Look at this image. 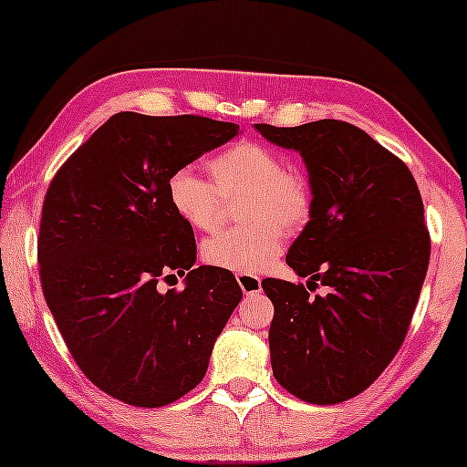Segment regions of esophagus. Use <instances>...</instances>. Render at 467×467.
<instances>
[{
    "mask_svg": "<svg viewBox=\"0 0 467 467\" xmlns=\"http://www.w3.org/2000/svg\"><path fill=\"white\" fill-rule=\"evenodd\" d=\"M235 280H238L240 289L244 291L246 296H254V293L261 291V278L254 276V274H238Z\"/></svg>",
    "mask_w": 467,
    "mask_h": 467,
    "instance_id": "obj_1",
    "label": "esophagus"
}]
</instances>
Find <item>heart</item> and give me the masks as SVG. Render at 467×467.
Wrapping results in <instances>:
<instances>
[{"instance_id":"obj_1","label":"heart","mask_w":467,"mask_h":467,"mask_svg":"<svg viewBox=\"0 0 467 467\" xmlns=\"http://www.w3.org/2000/svg\"><path fill=\"white\" fill-rule=\"evenodd\" d=\"M210 182L184 165L165 181V200L184 225L208 232L216 225L221 197L238 200L244 223L223 229L203 242V259L221 270L257 274L285 248V228L302 227L312 213V189L302 171L285 168L270 146L244 140L208 161Z\"/></svg>"}]
</instances>
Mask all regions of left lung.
<instances>
[{"mask_svg": "<svg viewBox=\"0 0 467 467\" xmlns=\"http://www.w3.org/2000/svg\"><path fill=\"white\" fill-rule=\"evenodd\" d=\"M302 155L312 213L286 254L306 285L265 278L274 304L272 372L310 404H340L379 379L398 353L430 265L423 200L404 161L359 127L323 119L254 125Z\"/></svg>", "mask_w": 467, "mask_h": 467, "instance_id": "left-lung-1", "label": "left lung"}]
</instances>
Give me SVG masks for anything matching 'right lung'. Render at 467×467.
<instances>
[{
	"instance_id": "obj_1",
	"label": "right lung",
	"mask_w": 467,
	"mask_h": 467,
	"mask_svg": "<svg viewBox=\"0 0 467 467\" xmlns=\"http://www.w3.org/2000/svg\"><path fill=\"white\" fill-rule=\"evenodd\" d=\"M238 133L240 125L193 114L119 112L47 191L37 238L44 297L87 379L125 404L159 408L200 385L240 304L232 272L193 267V229L165 200L171 171ZM171 271L188 274L185 289L161 294L158 278Z\"/></svg>"
}]
</instances>
